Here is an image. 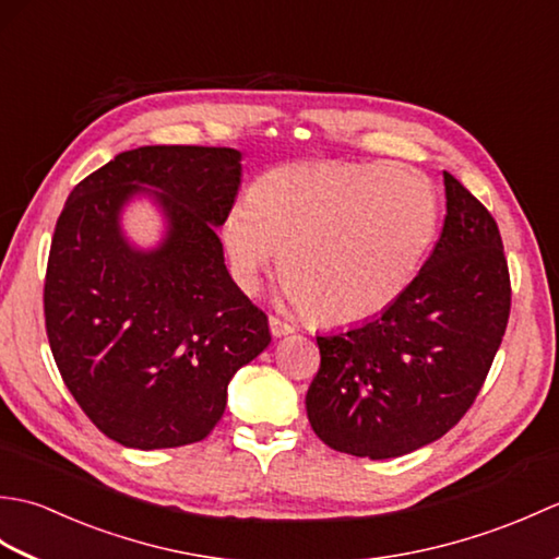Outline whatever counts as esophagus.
<instances>
[{"instance_id": "obj_1", "label": "esophagus", "mask_w": 559, "mask_h": 559, "mask_svg": "<svg viewBox=\"0 0 559 559\" xmlns=\"http://www.w3.org/2000/svg\"><path fill=\"white\" fill-rule=\"evenodd\" d=\"M269 326H271V334L276 336V338H281V336H288V334H293V326L288 324V322H283L281 317H276V314H271L269 317Z\"/></svg>"}]
</instances>
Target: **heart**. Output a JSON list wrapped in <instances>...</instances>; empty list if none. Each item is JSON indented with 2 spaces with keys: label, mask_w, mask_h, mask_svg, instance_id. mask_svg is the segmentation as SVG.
I'll list each match as a JSON object with an SVG mask.
<instances>
[{
  "label": "heart",
  "mask_w": 559,
  "mask_h": 559,
  "mask_svg": "<svg viewBox=\"0 0 559 559\" xmlns=\"http://www.w3.org/2000/svg\"><path fill=\"white\" fill-rule=\"evenodd\" d=\"M437 228L430 177L384 165H281L223 221L245 290L276 264L293 305L322 324L384 312L411 286Z\"/></svg>",
  "instance_id": "heart-1"
}]
</instances>
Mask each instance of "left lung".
Returning a JSON list of instances; mask_svg holds the SVG:
<instances>
[{"label":"left lung","instance_id":"1","mask_svg":"<svg viewBox=\"0 0 559 559\" xmlns=\"http://www.w3.org/2000/svg\"><path fill=\"white\" fill-rule=\"evenodd\" d=\"M442 235L372 322L317 336L307 418L324 444L394 459L435 442L473 406L500 348L512 283L492 213L444 173Z\"/></svg>","mask_w":559,"mask_h":559}]
</instances>
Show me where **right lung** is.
Masks as SVG:
<instances>
[{"mask_svg": "<svg viewBox=\"0 0 559 559\" xmlns=\"http://www.w3.org/2000/svg\"><path fill=\"white\" fill-rule=\"evenodd\" d=\"M240 175L235 148L141 146L81 180L59 213L43 290L47 341L71 396L115 442H201L223 418L233 374L271 343L266 312L230 278L216 235ZM146 186L169 237L139 253L119 211Z\"/></svg>", "mask_w": 559, "mask_h": 559, "instance_id": "obj_1", "label": "right lung"}]
</instances>
